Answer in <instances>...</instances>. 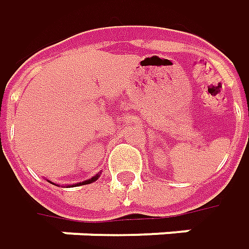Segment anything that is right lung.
Returning a JSON list of instances; mask_svg holds the SVG:
<instances>
[{
	"instance_id": "obj_1",
	"label": "right lung",
	"mask_w": 249,
	"mask_h": 249,
	"mask_svg": "<svg viewBox=\"0 0 249 249\" xmlns=\"http://www.w3.org/2000/svg\"><path fill=\"white\" fill-rule=\"evenodd\" d=\"M97 178H98V175H96V177H93V178H90V179H88V181H85V182H81V183H76V185H88V183L94 182V181H96Z\"/></svg>"
}]
</instances>
